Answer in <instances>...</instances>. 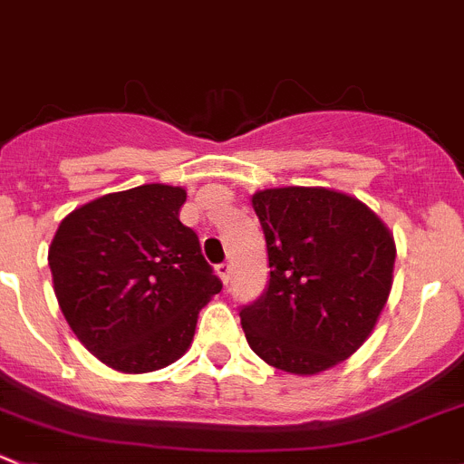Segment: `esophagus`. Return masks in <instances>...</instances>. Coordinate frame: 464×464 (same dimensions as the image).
I'll list each match as a JSON object with an SVG mask.
<instances>
[{
  "instance_id": "34e87169",
  "label": "esophagus",
  "mask_w": 464,
  "mask_h": 464,
  "mask_svg": "<svg viewBox=\"0 0 464 464\" xmlns=\"http://www.w3.org/2000/svg\"><path fill=\"white\" fill-rule=\"evenodd\" d=\"M218 275H219V279L224 281V284H228V281H231V266H228V263H219Z\"/></svg>"
}]
</instances>
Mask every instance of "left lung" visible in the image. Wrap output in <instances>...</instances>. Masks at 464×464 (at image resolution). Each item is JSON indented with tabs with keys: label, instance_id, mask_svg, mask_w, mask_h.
<instances>
[{
	"label": "left lung",
	"instance_id": "8db88e82",
	"mask_svg": "<svg viewBox=\"0 0 464 464\" xmlns=\"http://www.w3.org/2000/svg\"><path fill=\"white\" fill-rule=\"evenodd\" d=\"M252 206L270 279L240 309L246 343L285 373L332 369L369 339L387 304L393 236L371 208L334 189H263Z\"/></svg>",
	"mask_w": 464,
	"mask_h": 464
}]
</instances>
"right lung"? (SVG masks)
I'll return each instance as SVG.
<instances>
[{"label": "right lung", "instance_id": "right-lung-1", "mask_svg": "<svg viewBox=\"0 0 464 464\" xmlns=\"http://www.w3.org/2000/svg\"><path fill=\"white\" fill-rule=\"evenodd\" d=\"M188 194L140 185L72 210L50 245L63 318L91 354L149 373L189 348L198 311L222 291L197 233L179 219Z\"/></svg>", "mask_w": 464, "mask_h": 464}]
</instances>
